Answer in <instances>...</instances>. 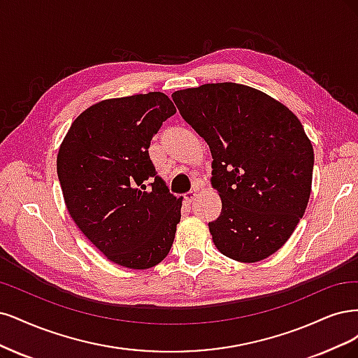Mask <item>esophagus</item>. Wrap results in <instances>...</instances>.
Here are the masks:
<instances>
[{"instance_id": "34e87169", "label": "esophagus", "mask_w": 358, "mask_h": 358, "mask_svg": "<svg viewBox=\"0 0 358 358\" xmlns=\"http://www.w3.org/2000/svg\"><path fill=\"white\" fill-rule=\"evenodd\" d=\"M194 198H196V190H190V192L184 194V201H186L187 203H192Z\"/></svg>"}]
</instances>
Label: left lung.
I'll list each match as a JSON object with an SVG mask.
<instances>
[{
	"instance_id": "1",
	"label": "left lung",
	"mask_w": 358,
	"mask_h": 358,
	"mask_svg": "<svg viewBox=\"0 0 358 358\" xmlns=\"http://www.w3.org/2000/svg\"><path fill=\"white\" fill-rule=\"evenodd\" d=\"M213 155L222 213L208 223L222 255L244 263L278 251L301 222L310 194L314 150L302 123L281 102L238 83H208L172 94Z\"/></svg>"
}]
</instances>
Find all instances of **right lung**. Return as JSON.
<instances>
[{
    "label": "right lung",
    "mask_w": 358,
    "mask_h": 358,
    "mask_svg": "<svg viewBox=\"0 0 358 358\" xmlns=\"http://www.w3.org/2000/svg\"><path fill=\"white\" fill-rule=\"evenodd\" d=\"M176 113L162 92L101 101L73 122L57 153L68 213L120 266L153 268L174 242L181 198L157 176L148 147Z\"/></svg>",
    "instance_id": "obj_1"
}]
</instances>
